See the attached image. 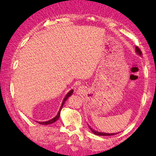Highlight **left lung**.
Listing matches in <instances>:
<instances>
[{
	"instance_id": "1",
	"label": "left lung",
	"mask_w": 156,
	"mask_h": 156,
	"mask_svg": "<svg viewBox=\"0 0 156 156\" xmlns=\"http://www.w3.org/2000/svg\"><path fill=\"white\" fill-rule=\"evenodd\" d=\"M136 53H137L138 55H142V51H141V50L140 49L138 48L137 46H136ZM90 127V126H89ZM90 130H91V131H92V133H94V134H95V135H102V136H110V135H116V134H117V133H101V132H97V131H96V130H93L92 128H91L90 127Z\"/></svg>"
}]
</instances>
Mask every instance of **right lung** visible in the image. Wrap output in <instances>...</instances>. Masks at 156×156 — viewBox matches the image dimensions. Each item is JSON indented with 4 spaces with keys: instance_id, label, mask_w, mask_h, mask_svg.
I'll return each mask as SVG.
<instances>
[{
    "instance_id": "1",
    "label": "right lung",
    "mask_w": 156,
    "mask_h": 156,
    "mask_svg": "<svg viewBox=\"0 0 156 156\" xmlns=\"http://www.w3.org/2000/svg\"><path fill=\"white\" fill-rule=\"evenodd\" d=\"M73 90H71L70 91H69V92H68L67 94L66 95L65 98H64V100H63V101H62V105H61V107H60V110H59V112H58V115H57L55 116V117H54L53 119H52L49 120V121H47V122H38V123H40V124H42V125H48V124H51V123H54V122H55L56 121L58 120V119H59V117H60L61 110H62V108L64 104H65V103L66 100L67 99V98L69 97V96H70L71 94H73Z\"/></svg>"
}]
</instances>
